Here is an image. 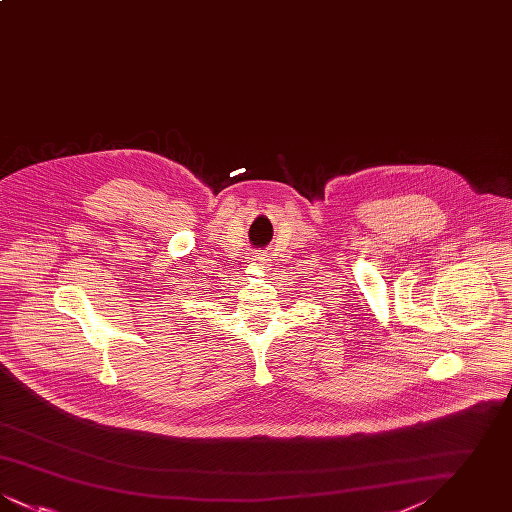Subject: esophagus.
<instances>
[{"label":"esophagus","instance_id":"1","mask_svg":"<svg viewBox=\"0 0 512 512\" xmlns=\"http://www.w3.org/2000/svg\"><path fill=\"white\" fill-rule=\"evenodd\" d=\"M253 261H255L257 265H265V263H267V253H265V251H255V253H253Z\"/></svg>","mask_w":512,"mask_h":512}]
</instances>
